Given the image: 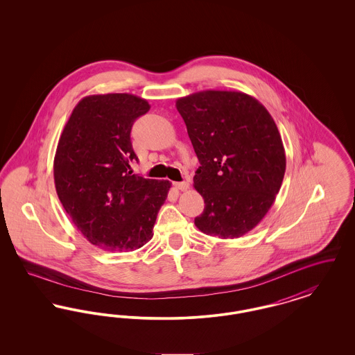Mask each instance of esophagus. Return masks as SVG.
<instances>
[{"mask_svg":"<svg viewBox=\"0 0 355 355\" xmlns=\"http://www.w3.org/2000/svg\"><path fill=\"white\" fill-rule=\"evenodd\" d=\"M174 187L175 189H178V190H182V191H185V190H187L189 189V184L187 182H174Z\"/></svg>","mask_w":355,"mask_h":355,"instance_id":"34e87169","label":"esophagus"}]
</instances>
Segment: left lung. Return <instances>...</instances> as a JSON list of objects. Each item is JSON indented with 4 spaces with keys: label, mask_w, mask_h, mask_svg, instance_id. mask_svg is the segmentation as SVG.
Wrapping results in <instances>:
<instances>
[{
    "label": "left lung",
    "mask_w": 355,
    "mask_h": 355,
    "mask_svg": "<svg viewBox=\"0 0 355 355\" xmlns=\"http://www.w3.org/2000/svg\"><path fill=\"white\" fill-rule=\"evenodd\" d=\"M201 166L194 187L205 201L196 226L239 238L266 216L278 194L286 155L266 107L242 92L203 90L175 102Z\"/></svg>",
    "instance_id": "1"
}]
</instances>
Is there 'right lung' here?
<instances>
[{"mask_svg": "<svg viewBox=\"0 0 355 355\" xmlns=\"http://www.w3.org/2000/svg\"><path fill=\"white\" fill-rule=\"evenodd\" d=\"M146 100L128 93L87 96L73 109L54 157V184L74 226L97 248L133 252L153 236L169 181L133 174L130 132Z\"/></svg>", "mask_w": 355, "mask_h": 355, "instance_id": "1", "label": "right lung"}]
</instances>
